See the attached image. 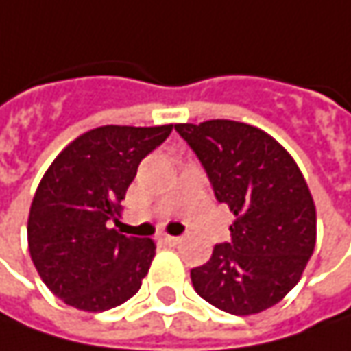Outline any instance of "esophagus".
Listing matches in <instances>:
<instances>
[{
	"instance_id": "34e87169",
	"label": "esophagus",
	"mask_w": 351,
	"mask_h": 351,
	"mask_svg": "<svg viewBox=\"0 0 351 351\" xmlns=\"http://www.w3.org/2000/svg\"><path fill=\"white\" fill-rule=\"evenodd\" d=\"M160 240H162L164 244H168V246H176V244H180V242H182V238H180V236H169V234H164Z\"/></svg>"
}]
</instances>
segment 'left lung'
<instances>
[{
	"label": "left lung",
	"mask_w": 351,
	"mask_h": 351,
	"mask_svg": "<svg viewBox=\"0 0 351 351\" xmlns=\"http://www.w3.org/2000/svg\"><path fill=\"white\" fill-rule=\"evenodd\" d=\"M176 130L236 217L230 242L191 269L197 295L230 315L262 313L299 283L315 250L317 209L303 173L274 136L246 123L213 119Z\"/></svg>",
	"instance_id": "1"
}]
</instances>
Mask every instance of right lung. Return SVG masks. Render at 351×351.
<instances>
[{
  "label": "right lung",
  "instance_id": "right-lung-1",
  "mask_svg": "<svg viewBox=\"0 0 351 351\" xmlns=\"http://www.w3.org/2000/svg\"><path fill=\"white\" fill-rule=\"evenodd\" d=\"M171 128H93L70 142L43 176L29 213V252L40 279L66 304L103 313L141 289L156 244L119 234L109 221L121 217L142 158Z\"/></svg>",
  "mask_w": 351,
  "mask_h": 351
}]
</instances>
